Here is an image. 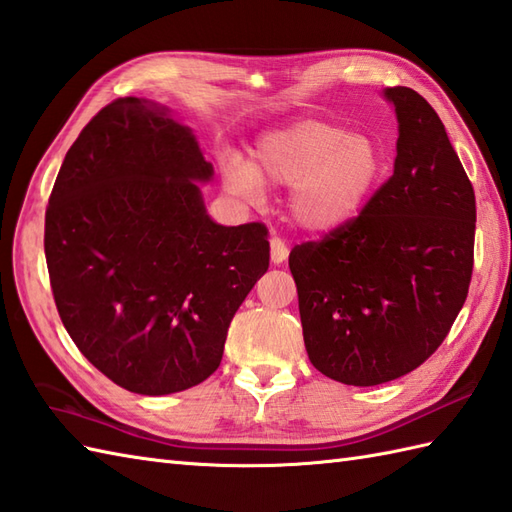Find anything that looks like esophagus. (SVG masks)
<instances>
[{
	"instance_id": "esophagus-1",
	"label": "esophagus",
	"mask_w": 512,
	"mask_h": 512,
	"mask_svg": "<svg viewBox=\"0 0 512 512\" xmlns=\"http://www.w3.org/2000/svg\"><path fill=\"white\" fill-rule=\"evenodd\" d=\"M270 259H273V264H284L288 259V246L284 244V239L273 237L270 239Z\"/></svg>"
}]
</instances>
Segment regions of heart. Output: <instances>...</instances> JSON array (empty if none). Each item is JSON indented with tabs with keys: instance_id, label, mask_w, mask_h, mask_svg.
I'll return each mask as SVG.
<instances>
[{
	"instance_id": "heart-1",
	"label": "heart",
	"mask_w": 512,
	"mask_h": 512,
	"mask_svg": "<svg viewBox=\"0 0 512 512\" xmlns=\"http://www.w3.org/2000/svg\"><path fill=\"white\" fill-rule=\"evenodd\" d=\"M383 154L365 134L321 121H297L259 140L253 167L231 160L226 182L233 193L259 200L262 184L295 187L290 213L310 233H330L347 224L376 187Z\"/></svg>"
}]
</instances>
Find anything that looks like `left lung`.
Listing matches in <instances>:
<instances>
[{
	"label": "left lung",
	"mask_w": 512,
	"mask_h": 512,
	"mask_svg": "<svg viewBox=\"0 0 512 512\" xmlns=\"http://www.w3.org/2000/svg\"><path fill=\"white\" fill-rule=\"evenodd\" d=\"M396 105L394 176L350 222L290 250L310 363L372 387L420 367L469 295L475 193L436 110L411 88Z\"/></svg>",
	"instance_id": "obj_1"
}]
</instances>
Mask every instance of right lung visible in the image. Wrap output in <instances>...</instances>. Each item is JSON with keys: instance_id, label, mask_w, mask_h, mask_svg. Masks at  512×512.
I'll use <instances>...</instances> for the list:
<instances>
[{"instance_id": "add662e5", "label": "right lung", "mask_w": 512, "mask_h": 512, "mask_svg": "<svg viewBox=\"0 0 512 512\" xmlns=\"http://www.w3.org/2000/svg\"><path fill=\"white\" fill-rule=\"evenodd\" d=\"M211 176L187 127L125 96L83 127L54 180L43 248L59 317L81 354L134 394L209 378L268 270L262 222L206 215L193 180Z\"/></svg>"}]
</instances>
